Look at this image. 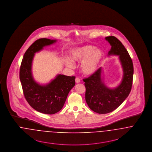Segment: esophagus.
Instances as JSON below:
<instances>
[{"label":"esophagus","instance_id":"obj_1","mask_svg":"<svg viewBox=\"0 0 152 152\" xmlns=\"http://www.w3.org/2000/svg\"><path fill=\"white\" fill-rule=\"evenodd\" d=\"M80 80L78 78H75V82L77 83H80Z\"/></svg>","mask_w":152,"mask_h":152}]
</instances>
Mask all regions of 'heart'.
Segmentation results:
<instances>
[{
  "mask_svg": "<svg viewBox=\"0 0 152 152\" xmlns=\"http://www.w3.org/2000/svg\"><path fill=\"white\" fill-rule=\"evenodd\" d=\"M70 59H66L67 67L72 69L74 63L80 64V70L86 75H91L99 69L103 58L104 53L99 48L91 45L77 47L73 49L70 53Z\"/></svg>",
  "mask_w": 152,
  "mask_h": 152,
  "instance_id": "1",
  "label": "heart"
}]
</instances>
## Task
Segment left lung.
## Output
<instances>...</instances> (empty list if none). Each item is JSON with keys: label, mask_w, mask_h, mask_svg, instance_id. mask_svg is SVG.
Wrapping results in <instances>:
<instances>
[{"label": "left lung", "mask_w": 152, "mask_h": 152, "mask_svg": "<svg viewBox=\"0 0 152 152\" xmlns=\"http://www.w3.org/2000/svg\"><path fill=\"white\" fill-rule=\"evenodd\" d=\"M105 39L111 46L108 56H119L123 74L120 84L113 88L104 83L102 67L91 76L83 79L86 103L91 110L100 114L112 112L122 104L131 92L133 75L132 59L123 44L112 36Z\"/></svg>", "instance_id": "1"}]
</instances>
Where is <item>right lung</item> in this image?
I'll return each instance as SVG.
<instances>
[{
	"mask_svg": "<svg viewBox=\"0 0 152 152\" xmlns=\"http://www.w3.org/2000/svg\"><path fill=\"white\" fill-rule=\"evenodd\" d=\"M57 41L49 39L36 40L26 50L20 66V82L26 101L37 111L48 115L54 114L62 108L68 94L75 85V77L61 74L46 84H40L34 79L32 62L35 53Z\"/></svg>",
	"mask_w": 152,
	"mask_h": 152,
	"instance_id": "1",
	"label": "right lung"
}]
</instances>
